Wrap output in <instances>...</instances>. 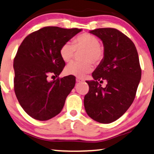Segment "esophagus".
<instances>
[{
  "instance_id": "esophagus-1",
  "label": "esophagus",
  "mask_w": 154,
  "mask_h": 154,
  "mask_svg": "<svg viewBox=\"0 0 154 154\" xmlns=\"http://www.w3.org/2000/svg\"><path fill=\"white\" fill-rule=\"evenodd\" d=\"M75 81H76L77 83H81V82L83 81V80L81 79H80V78H79V77H77L76 79H75Z\"/></svg>"
}]
</instances>
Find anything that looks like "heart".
Wrapping results in <instances>:
<instances>
[{
    "instance_id": "heart-1",
    "label": "heart",
    "mask_w": 154,
    "mask_h": 154,
    "mask_svg": "<svg viewBox=\"0 0 154 154\" xmlns=\"http://www.w3.org/2000/svg\"><path fill=\"white\" fill-rule=\"evenodd\" d=\"M76 50H85L83 62H72L65 69L67 75L83 77L93 69L92 61L99 64L104 57V48L100 45V41L95 35L89 33H83L75 37L71 42H66L60 48L61 58L64 62L69 63L73 60Z\"/></svg>"
}]
</instances>
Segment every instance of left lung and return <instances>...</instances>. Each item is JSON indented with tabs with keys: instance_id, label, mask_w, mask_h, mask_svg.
<instances>
[{
	"instance_id": "left-lung-1",
	"label": "left lung",
	"mask_w": 154,
	"mask_h": 154,
	"mask_svg": "<svg viewBox=\"0 0 154 154\" xmlns=\"http://www.w3.org/2000/svg\"><path fill=\"white\" fill-rule=\"evenodd\" d=\"M102 40L104 57L86 81L89 91L84 97L87 114L101 123H110L122 116L132 104L140 83L142 69L136 47L131 40L113 28L90 31ZM106 79L102 88L98 81Z\"/></svg>"
}]
</instances>
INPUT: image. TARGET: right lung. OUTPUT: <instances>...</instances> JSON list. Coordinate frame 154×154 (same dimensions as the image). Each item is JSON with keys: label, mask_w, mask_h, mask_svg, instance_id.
Returning a JSON list of instances; mask_svg holds the SVG:
<instances>
[{"label": "right lung", "mask_w": 154, "mask_h": 154, "mask_svg": "<svg viewBox=\"0 0 154 154\" xmlns=\"http://www.w3.org/2000/svg\"><path fill=\"white\" fill-rule=\"evenodd\" d=\"M81 31L45 26L27 35L19 47L13 63L14 90L21 106L33 119L47 121L62 110L75 78H59L65 66L60 50ZM49 75L58 78L49 82Z\"/></svg>", "instance_id": "add662e5"}]
</instances>
